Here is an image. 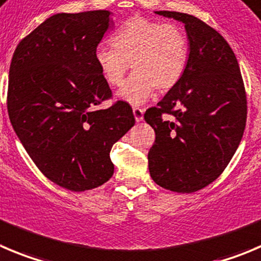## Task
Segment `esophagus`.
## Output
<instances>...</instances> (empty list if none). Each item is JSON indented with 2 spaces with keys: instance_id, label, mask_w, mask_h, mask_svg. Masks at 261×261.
Instances as JSON below:
<instances>
[{
  "instance_id": "1",
  "label": "esophagus",
  "mask_w": 261,
  "mask_h": 261,
  "mask_svg": "<svg viewBox=\"0 0 261 261\" xmlns=\"http://www.w3.org/2000/svg\"><path fill=\"white\" fill-rule=\"evenodd\" d=\"M133 112H134V117H135L136 122L143 121V117H144V109L135 107V108H133Z\"/></svg>"
}]
</instances>
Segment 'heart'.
<instances>
[{"label":"heart","instance_id":"b5f03b06","mask_svg":"<svg viewBox=\"0 0 261 261\" xmlns=\"http://www.w3.org/2000/svg\"><path fill=\"white\" fill-rule=\"evenodd\" d=\"M111 42L113 48H96L95 64L109 86H118L131 63L134 73L117 96L133 106L145 103L154 89H174L188 67V38L175 24L133 16L111 36Z\"/></svg>","mask_w":261,"mask_h":261}]
</instances>
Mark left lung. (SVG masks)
Here are the masks:
<instances>
[{
    "label": "left lung",
    "mask_w": 261,
    "mask_h": 261,
    "mask_svg": "<svg viewBox=\"0 0 261 261\" xmlns=\"http://www.w3.org/2000/svg\"><path fill=\"white\" fill-rule=\"evenodd\" d=\"M155 14L184 24L189 62L181 81L144 114L155 133L149 172L162 188L193 193L218 179L240 145L247 117L245 86L237 58L220 33L189 14Z\"/></svg>",
    "instance_id": "left-lung-1"
}]
</instances>
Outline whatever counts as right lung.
Instances as JSON below:
<instances>
[{
	"instance_id": "right-lung-1",
	"label": "right lung",
	"mask_w": 261,
	"mask_h": 261,
	"mask_svg": "<svg viewBox=\"0 0 261 261\" xmlns=\"http://www.w3.org/2000/svg\"><path fill=\"white\" fill-rule=\"evenodd\" d=\"M107 10L59 13L19 42L9 72L7 112L27 153L47 179L84 192L112 177V147L134 125L112 96L94 54L114 23Z\"/></svg>"
}]
</instances>
